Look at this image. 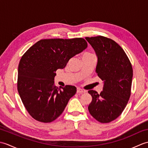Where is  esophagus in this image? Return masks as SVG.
<instances>
[{"label": "esophagus", "mask_w": 148, "mask_h": 148, "mask_svg": "<svg viewBox=\"0 0 148 148\" xmlns=\"http://www.w3.org/2000/svg\"><path fill=\"white\" fill-rule=\"evenodd\" d=\"M84 92H85V91H84V90L79 88H78L77 89V93H84Z\"/></svg>", "instance_id": "34e87169"}]
</instances>
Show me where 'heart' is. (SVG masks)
Wrapping results in <instances>:
<instances>
[{
	"instance_id": "1",
	"label": "heart",
	"mask_w": 148,
	"mask_h": 148,
	"mask_svg": "<svg viewBox=\"0 0 148 148\" xmlns=\"http://www.w3.org/2000/svg\"><path fill=\"white\" fill-rule=\"evenodd\" d=\"M90 55V53H86V54H85V55Z\"/></svg>"
}]
</instances>
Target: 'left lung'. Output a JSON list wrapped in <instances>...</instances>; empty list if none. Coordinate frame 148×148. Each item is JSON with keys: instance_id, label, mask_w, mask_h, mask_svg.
Instances as JSON below:
<instances>
[{"instance_id": "obj_1", "label": "left lung", "mask_w": 148, "mask_h": 148, "mask_svg": "<svg viewBox=\"0 0 148 148\" xmlns=\"http://www.w3.org/2000/svg\"><path fill=\"white\" fill-rule=\"evenodd\" d=\"M98 58L96 72L103 81L100 94L89 90L88 110L93 117L108 123L121 115L131 95L133 69L126 53L114 40L103 36L86 37Z\"/></svg>"}]
</instances>
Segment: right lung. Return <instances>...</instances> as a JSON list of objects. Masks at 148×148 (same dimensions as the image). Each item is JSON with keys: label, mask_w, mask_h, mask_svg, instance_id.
<instances>
[{"label": "right lung", "mask_w": 148, "mask_h": 148, "mask_svg": "<svg viewBox=\"0 0 148 148\" xmlns=\"http://www.w3.org/2000/svg\"><path fill=\"white\" fill-rule=\"evenodd\" d=\"M83 38L41 39L22 56L18 65V92L25 108L36 120L52 122L61 115L76 88L55 85L58 69L87 48Z\"/></svg>", "instance_id": "add662e5"}]
</instances>
